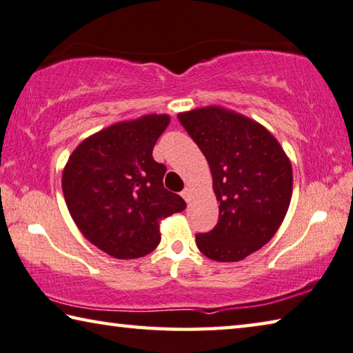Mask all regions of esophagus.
Wrapping results in <instances>:
<instances>
[{
	"label": "esophagus",
	"mask_w": 353,
	"mask_h": 353,
	"mask_svg": "<svg viewBox=\"0 0 353 353\" xmlns=\"http://www.w3.org/2000/svg\"><path fill=\"white\" fill-rule=\"evenodd\" d=\"M181 197H183L184 200H186V201H189V200H190V189H189V188H184V189H183Z\"/></svg>",
	"instance_id": "34e87169"
}]
</instances>
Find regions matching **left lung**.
Masks as SVG:
<instances>
[{"label": "left lung", "instance_id": "left-lung-1", "mask_svg": "<svg viewBox=\"0 0 353 353\" xmlns=\"http://www.w3.org/2000/svg\"><path fill=\"white\" fill-rule=\"evenodd\" d=\"M210 164L219 222L195 234L199 250L221 263L241 261L272 239L292 197V165L261 123L222 106L178 114Z\"/></svg>", "mask_w": 353, "mask_h": 353}]
</instances>
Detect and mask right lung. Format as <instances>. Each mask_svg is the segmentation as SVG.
Instances as JSON below:
<instances>
[{"label": "right lung", "instance_id": "add662e5", "mask_svg": "<svg viewBox=\"0 0 353 353\" xmlns=\"http://www.w3.org/2000/svg\"><path fill=\"white\" fill-rule=\"evenodd\" d=\"M170 123L167 114L123 120L84 139L62 172L68 212L90 244L117 259L148 255L161 241V221L186 203L163 184L165 165L153 147Z\"/></svg>", "mask_w": 353, "mask_h": 353}]
</instances>
